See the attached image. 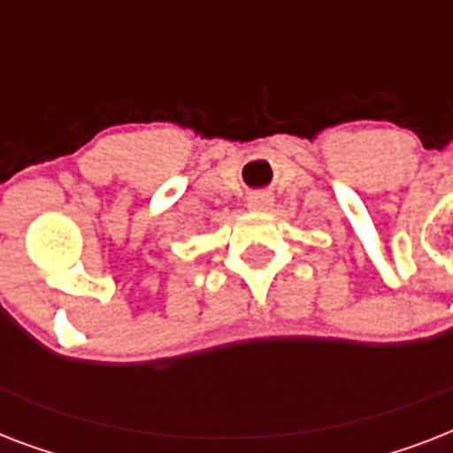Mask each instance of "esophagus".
Segmentation results:
<instances>
[{"label":"esophagus","mask_w":453,"mask_h":453,"mask_svg":"<svg viewBox=\"0 0 453 453\" xmlns=\"http://www.w3.org/2000/svg\"><path fill=\"white\" fill-rule=\"evenodd\" d=\"M247 206L249 211H268L270 206H273V195L270 192H254V195H249Z\"/></svg>","instance_id":"1"}]
</instances>
